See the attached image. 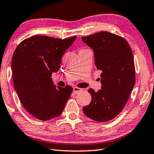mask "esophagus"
I'll list each match as a JSON object with an SVG mask.
<instances>
[{"label":"esophagus","instance_id":"34e87169","mask_svg":"<svg viewBox=\"0 0 154 154\" xmlns=\"http://www.w3.org/2000/svg\"><path fill=\"white\" fill-rule=\"evenodd\" d=\"M82 90L83 89H81V88H79V87H75L73 88V93L77 94V93H79V92H81V91H82Z\"/></svg>","mask_w":154,"mask_h":154}]
</instances>
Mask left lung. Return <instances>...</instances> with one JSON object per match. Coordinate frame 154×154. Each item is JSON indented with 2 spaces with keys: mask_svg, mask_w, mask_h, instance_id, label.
<instances>
[{
  "mask_svg": "<svg viewBox=\"0 0 154 154\" xmlns=\"http://www.w3.org/2000/svg\"><path fill=\"white\" fill-rule=\"evenodd\" d=\"M82 40L93 50L97 69L102 71L101 89L88 90L92 99L83 108V112L91 119L107 122L123 110L134 87L132 49L125 39L109 32H98Z\"/></svg>",
  "mask_w": 154,
  "mask_h": 154,
  "instance_id": "left-lung-1",
  "label": "left lung"
}]
</instances>
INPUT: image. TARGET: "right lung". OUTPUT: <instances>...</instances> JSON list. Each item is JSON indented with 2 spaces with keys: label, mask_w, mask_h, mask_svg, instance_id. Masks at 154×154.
Masks as SVG:
<instances>
[{
  "label": "right lung",
  "mask_w": 154,
  "mask_h": 154,
  "mask_svg": "<svg viewBox=\"0 0 154 154\" xmlns=\"http://www.w3.org/2000/svg\"><path fill=\"white\" fill-rule=\"evenodd\" d=\"M77 36L67 39L33 35L16 48L11 67L14 89L23 106L36 119L46 121L59 116L73 88L56 87L51 79L60 69L62 56Z\"/></svg>",
  "instance_id": "add662e5"
}]
</instances>
